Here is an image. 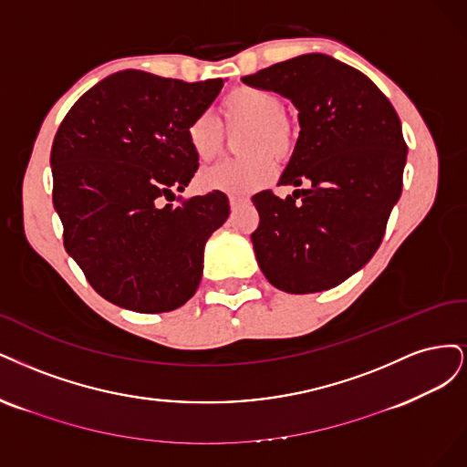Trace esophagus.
I'll return each mask as SVG.
<instances>
[{"label":"esophagus","instance_id":"1","mask_svg":"<svg viewBox=\"0 0 467 467\" xmlns=\"http://www.w3.org/2000/svg\"><path fill=\"white\" fill-rule=\"evenodd\" d=\"M229 202H231V207H233V209H238L240 205L246 203V198H234V195H233V198H231Z\"/></svg>","mask_w":467,"mask_h":467}]
</instances>
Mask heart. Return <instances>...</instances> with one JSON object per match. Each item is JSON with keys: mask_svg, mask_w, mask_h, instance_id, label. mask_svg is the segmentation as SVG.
<instances>
[{"mask_svg": "<svg viewBox=\"0 0 467 467\" xmlns=\"http://www.w3.org/2000/svg\"><path fill=\"white\" fill-rule=\"evenodd\" d=\"M223 124L229 130L246 128L240 140L244 157L223 161L200 172L198 184L205 192L244 195L260 190L275 176L274 159H289L296 145V130L283 114L281 100L272 91L238 87L221 104ZM186 140L200 161H213L223 149V130L213 114L202 112L188 124Z\"/></svg>", "mask_w": 467, "mask_h": 467, "instance_id": "obj_1", "label": "heart"}]
</instances>
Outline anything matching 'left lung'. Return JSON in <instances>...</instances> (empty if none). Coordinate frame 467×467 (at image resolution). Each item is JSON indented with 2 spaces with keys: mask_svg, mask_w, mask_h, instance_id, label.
<instances>
[{
  "mask_svg": "<svg viewBox=\"0 0 467 467\" xmlns=\"http://www.w3.org/2000/svg\"><path fill=\"white\" fill-rule=\"evenodd\" d=\"M289 99L300 133L281 200L255 193V260L274 287L320 293L343 283L379 250L401 195L408 145L400 118L365 73L326 54H305L243 78Z\"/></svg>",
  "mask_w": 467,
  "mask_h": 467,
  "instance_id": "1",
  "label": "left lung"
}]
</instances>
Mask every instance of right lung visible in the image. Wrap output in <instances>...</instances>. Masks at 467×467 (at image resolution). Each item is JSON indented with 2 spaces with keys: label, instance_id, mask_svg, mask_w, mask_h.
Wrapping results in <instances>:
<instances>
[{
  "label": "right lung",
  "instance_id": "add662e5",
  "mask_svg": "<svg viewBox=\"0 0 467 467\" xmlns=\"http://www.w3.org/2000/svg\"><path fill=\"white\" fill-rule=\"evenodd\" d=\"M124 69L73 104L52 143L54 209L64 246L109 303L171 312L202 281L207 238L227 221L223 192L161 205L184 192L198 157L186 130L223 88Z\"/></svg>",
  "mask_w": 467,
  "mask_h": 467
}]
</instances>
